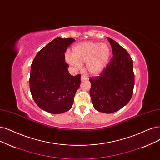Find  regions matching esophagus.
Instances as JSON below:
<instances>
[{
	"label": "esophagus",
	"instance_id": "obj_1",
	"mask_svg": "<svg viewBox=\"0 0 160 160\" xmlns=\"http://www.w3.org/2000/svg\"><path fill=\"white\" fill-rule=\"evenodd\" d=\"M88 79L87 77L85 76V75H82L81 76V80L82 81H84V80H86Z\"/></svg>",
	"mask_w": 160,
	"mask_h": 160
}]
</instances>
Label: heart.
Returning <instances> with one entry per match:
<instances>
[{"label":"heart","instance_id":"b5f03b06","mask_svg":"<svg viewBox=\"0 0 160 160\" xmlns=\"http://www.w3.org/2000/svg\"><path fill=\"white\" fill-rule=\"evenodd\" d=\"M110 47L107 43L86 41L76 45L72 55L65 53V61L75 68H80L82 63L86 62V68L90 73L97 75L105 70L111 56Z\"/></svg>","mask_w":160,"mask_h":160}]
</instances>
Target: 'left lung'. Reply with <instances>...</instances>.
<instances>
[{"label": "left lung", "instance_id": "8db88e82", "mask_svg": "<svg viewBox=\"0 0 160 160\" xmlns=\"http://www.w3.org/2000/svg\"><path fill=\"white\" fill-rule=\"evenodd\" d=\"M113 55L99 76L89 79L93 108L104 113L119 111L131 100L134 85L133 61L128 52L115 41L108 38Z\"/></svg>", "mask_w": 160, "mask_h": 160}]
</instances>
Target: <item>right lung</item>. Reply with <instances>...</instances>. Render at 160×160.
<instances>
[{
  "mask_svg": "<svg viewBox=\"0 0 160 160\" xmlns=\"http://www.w3.org/2000/svg\"><path fill=\"white\" fill-rule=\"evenodd\" d=\"M73 38H57L41 49L31 65L29 88L38 107L52 114H60L72 108L80 86V74L72 76L65 62L67 47Z\"/></svg>",
  "mask_w": 160,
  "mask_h": 160,
  "instance_id": "1",
  "label": "right lung"
}]
</instances>
